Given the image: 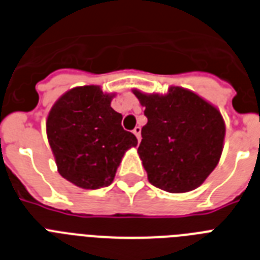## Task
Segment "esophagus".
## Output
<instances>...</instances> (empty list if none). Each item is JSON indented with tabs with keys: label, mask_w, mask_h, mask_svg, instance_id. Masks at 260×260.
Instances as JSON below:
<instances>
[{
	"label": "esophagus",
	"mask_w": 260,
	"mask_h": 260,
	"mask_svg": "<svg viewBox=\"0 0 260 260\" xmlns=\"http://www.w3.org/2000/svg\"><path fill=\"white\" fill-rule=\"evenodd\" d=\"M134 134H135V136L137 137V140L140 141L141 140V128L140 126H136V128H135Z\"/></svg>",
	"instance_id": "obj_1"
}]
</instances>
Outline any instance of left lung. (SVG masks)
<instances>
[{"instance_id":"1","label":"left lung","mask_w":260,"mask_h":260,"mask_svg":"<svg viewBox=\"0 0 260 260\" xmlns=\"http://www.w3.org/2000/svg\"><path fill=\"white\" fill-rule=\"evenodd\" d=\"M148 119L137 153L152 185L171 193L198 188L220 160L225 125L220 112L181 86L166 94L134 89Z\"/></svg>"}]
</instances>
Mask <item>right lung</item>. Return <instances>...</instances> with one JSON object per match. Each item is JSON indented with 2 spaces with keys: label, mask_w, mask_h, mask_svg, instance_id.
Segmentation results:
<instances>
[{
  "label": "right lung",
  "mask_w": 260,
  "mask_h": 260,
  "mask_svg": "<svg viewBox=\"0 0 260 260\" xmlns=\"http://www.w3.org/2000/svg\"><path fill=\"white\" fill-rule=\"evenodd\" d=\"M115 93L99 85L72 88L53 104L46 136L58 174L84 189L108 187L124 153L137 145L121 126L123 116L111 107Z\"/></svg>",
  "instance_id": "obj_1"
}]
</instances>
